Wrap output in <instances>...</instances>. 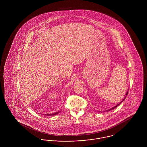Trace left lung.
Returning a JSON list of instances; mask_svg holds the SVG:
<instances>
[{"label":"left lung","instance_id":"1","mask_svg":"<svg viewBox=\"0 0 147 147\" xmlns=\"http://www.w3.org/2000/svg\"><path fill=\"white\" fill-rule=\"evenodd\" d=\"M127 94H128V91H127V93H126V96H125V98H123V100H122V101H121V102H119V104H117V105H116V106H114V107H112V108H111V109H109V110H106V111H110V110H113V109H115V108H116V107H117V106H119V104H121V103H122V102H123V101H124V100H125V98H126V96H127Z\"/></svg>","mask_w":147,"mask_h":147}]
</instances>
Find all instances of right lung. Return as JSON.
<instances>
[{"label": "right lung", "mask_w": 147, "mask_h": 147, "mask_svg": "<svg viewBox=\"0 0 147 147\" xmlns=\"http://www.w3.org/2000/svg\"><path fill=\"white\" fill-rule=\"evenodd\" d=\"M60 111H58V112H55V113H51V114H45V115L46 116H53V115H57V113H58Z\"/></svg>", "instance_id": "add662e5"}]
</instances>
